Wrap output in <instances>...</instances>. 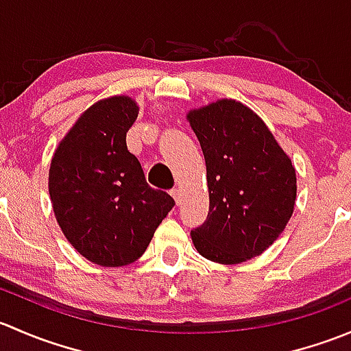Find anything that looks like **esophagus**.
I'll return each mask as SVG.
<instances>
[{
	"mask_svg": "<svg viewBox=\"0 0 351 351\" xmlns=\"http://www.w3.org/2000/svg\"><path fill=\"white\" fill-rule=\"evenodd\" d=\"M171 197L175 198L176 204H180V200H182V190H180V189H173L171 190Z\"/></svg>",
	"mask_w": 351,
	"mask_h": 351,
	"instance_id": "esophagus-1",
	"label": "esophagus"
}]
</instances>
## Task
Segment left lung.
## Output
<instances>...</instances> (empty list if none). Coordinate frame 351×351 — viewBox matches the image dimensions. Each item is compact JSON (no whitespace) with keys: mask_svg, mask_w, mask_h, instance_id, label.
Here are the masks:
<instances>
[{"mask_svg":"<svg viewBox=\"0 0 351 351\" xmlns=\"http://www.w3.org/2000/svg\"><path fill=\"white\" fill-rule=\"evenodd\" d=\"M186 120L207 166V221L190 232L207 260L238 265L260 256L293 214L297 175L290 156L256 112L232 98L192 108Z\"/></svg>","mask_w":351,"mask_h":351,"instance_id":"8db88e82","label":"left lung"}]
</instances>
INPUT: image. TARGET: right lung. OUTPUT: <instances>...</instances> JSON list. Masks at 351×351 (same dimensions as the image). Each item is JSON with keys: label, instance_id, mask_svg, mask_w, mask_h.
<instances>
[{"label": "right lung", "instance_id": "right-lung-1", "mask_svg": "<svg viewBox=\"0 0 351 351\" xmlns=\"http://www.w3.org/2000/svg\"><path fill=\"white\" fill-rule=\"evenodd\" d=\"M139 115L127 95L84 110L59 141L49 169L56 221L71 246L100 267L143 256L175 200L147 185L141 162L127 151L125 134Z\"/></svg>", "mask_w": 351, "mask_h": 351}]
</instances>
